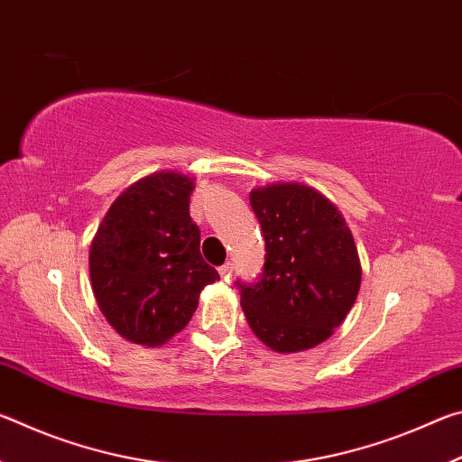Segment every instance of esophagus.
Segmentation results:
<instances>
[{
    "label": "esophagus",
    "instance_id": "34e87169",
    "mask_svg": "<svg viewBox=\"0 0 462 462\" xmlns=\"http://www.w3.org/2000/svg\"><path fill=\"white\" fill-rule=\"evenodd\" d=\"M220 277L224 279V281H230V277H232V271H234V267H232V263H226V264H222L220 269Z\"/></svg>",
    "mask_w": 462,
    "mask_h": 462
}]
</instances>
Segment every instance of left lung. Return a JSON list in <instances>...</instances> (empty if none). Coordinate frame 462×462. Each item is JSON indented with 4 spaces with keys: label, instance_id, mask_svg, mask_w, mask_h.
<instances>
[{
    "label": "left lung",
    "instance_id": "obj_1",
    "mask_svg": "<svg viewBox=\"0 0 462 462\" xmlns=\"http://www.w3.org/2000/svg\"><path fill=\"white\" fill-rule=\"evenodd\" d=\"M264 238L256 283H240L250 330L275 353H300L330 338L355 306L361 261L334 203L303 183L250 191Z\"/></svg>",
    "mask_w": 462,
    "mask_h": 462
}]
</instances>
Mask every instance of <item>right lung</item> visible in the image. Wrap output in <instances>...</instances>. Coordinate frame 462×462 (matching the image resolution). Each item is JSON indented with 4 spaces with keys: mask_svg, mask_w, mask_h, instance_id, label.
<instances>
[{
    "mask_svg": "<svg viewBox=\"0 0 462 462\" xmlns=\"http://www.w3.org/2000/svg\"><path fill=\"white\" fill-rule=\"evenodd\" d=\"M193 179L159 171L132 183L107 209L89 250L91 289L109 326L161 346L189 324L201 289L220 279L199 253L189 216Z\"/></svg>",
    "mask_w": 462,
    "mask_h": 462,
    "instance_id": "right-lung-1",
    "label": "right lung"
}]
</instances>
